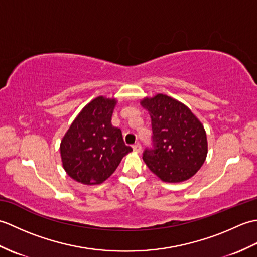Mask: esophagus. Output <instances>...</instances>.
Returning a JSON list of instances; mask_svg holds the SVG:
<instances>
[{
  "instance_id": "1",
  "label": "esophagus",
  "mask_w": 257,
  "mask_h": 257,
  "mask_svg": "<svg viewBox=\"0 0 257 257\" xmlns=\"http://www.w3.org/2000/svg\"><path fill=\"white\" fill-rule=\"evenodd\" d=\"M133 148H134V150H135L136 152H140V151H141V145H140V143H136V144L133 146Z\"/></svg>"
}]
</instances>
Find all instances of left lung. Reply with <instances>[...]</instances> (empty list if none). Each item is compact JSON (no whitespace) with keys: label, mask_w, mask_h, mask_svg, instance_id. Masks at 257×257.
Listing matches in <instances>:
<instances>
[{"label":"left lung","mask_w":257,"mask_h":257,"mask_svg":"<svg viewBox=\"0 0 257 257\" xmlns=\"http://www.w3.org/2000/svg\"><path fill=\"white\" fill-rule=\"evenodd\" d=\"M151 117L152 143L143 159L162 181L176 183L193 177L207 154L203 125L183 103L159 94L141 101Z\"/></svg>","instance_id":"8db88e82"}]
</instances>
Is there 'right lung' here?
<instances>
[{
  "mask_svg": "<svg viewBox=\"0 0 257 257\" xmlns=\"http://www.w3.org/2000/svg\"><path fill=\"white\" fill-rule=\"evenodd\" d=\"M114 99L97 97L90 101L65 135L61 156L65 171L84 184H99L133 151L124 144L121 130L111 124Z\"/></svg>",
  "mask_w": 257,
  "mask_h": 257,
  "instance_id": "add662e5",
  "label": "right lung"
}]
</instances>
